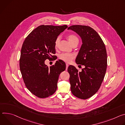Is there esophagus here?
Wrapping results in <instances>:
<instances>
[{"label":"esophagus","mask_w":125,"mask_h":125,"mask_svg":"<svg viewBox=\"0 0 125 125\" xmlns=\"http://www.w3.org/2000/svg\"><path fill=\"white\" fill-rule=\"evenodd\" d=\"M68 64L66 63V70H67V68H68Z\"/></svg>","instance_id":"obj_1"}]
</instances>
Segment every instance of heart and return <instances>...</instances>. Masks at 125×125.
<instances>
[{
	"mask_svg": "<svg viewBox=\"0 0 125 125\" xmlns=\"http://www.w3.org/2000/svg\"><path fill=\"white\" fill-rule=\"evenodd\" d=\"M68 40L70 42V43L72 45L73 43L75 42L76 41H78V39L76 36L74 35H70L68 36ZM60 41V37H58L57 39H55L54 42V47L57 48L58 46ZM59 58L61 60H62L63 61L66 62H70L72 61L73 59H74V55L73 54L71 53H62L59 55Z\"/></svg>",
	"mask_w": 125,
	"mask_h": 125,
	"instance_id": "heart-1",
	"label": "heart"
}]
</instances>
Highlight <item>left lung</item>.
Masks as SVG:
<instances>
[{
    "label": "left lung",
    "instance_id": "8db88e82",
    "mask_svg": "<svg viewBox=\"0 0 125 125\" xmlns=\"http://www.w3.org/2000/svg\"><path fill=\"white\" fill-rule=\"evenodd\" d=\"M67 30L76 33L82 40L75 62L85 66L81 72L73 65L68 66L71 91L76 97L86 99L98 91L104 79L107 65L106 47L99 34L89 26L73 25Z\"/></svg>",
    "mask_w": 125,
    "mask_h": 125
}]
</instances>
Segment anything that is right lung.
Listing matches in <instances>:
<instances>
[{
  "instance_id": "add662e5",
  "label": "right lung",
  "mask_w": 125,
  "mask_h": 125,
  "mask_svg": "<svg viewBox=\"0 0 125 125\" xmlns=\"http://www.w3.org/2000/svg\"><path fill=\"white\" fill-rule=\"evenodd\" d=\"M67 25H41L24 40L21 51L20 70L27 89L39 98L52 95L57 89L60 73L65 71V63L61 60L49 67L45 61L55 53L54 42L67 28Z\"/></svg>"
}]
</instances>
